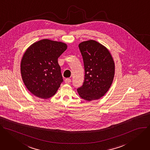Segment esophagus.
Segmentation results:
<instances>
[{"label": "esophagus", "instance_id": "1", "mask_svg": "<svg viewBox=\"0 0 150 150\" xmlns=\"http://www.w3.org/2000/svg\"><path fill=\"white\" fill-rule=\"evenodd\" d=\"M71 81V80L69 78H67V79H65V83H70Z\"/></svg>", "mask_w": 150, "mask_h": 150}]
</instances>
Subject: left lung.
Returning a JSON list of instances; mask_svg holds the SVG:
<instances>
[{
    "label": "left lung",
    "instance_id": "8db88e82",
    "mask_svg": "<svg viewBox=\"0 0 150 150\" xmlns=\"http://www.w3.org/2000/svg\"><path fill=\"white\" fill-rule=\"evenodd\" d=\"M85 67V80L77 89L86 101L97 100L110 88L114 77L115 64L108 49L99 42L89 40L79 45Z\"/></svg>",
    "mask_w": 150,
    "mask_h": 150
}]
</instances>
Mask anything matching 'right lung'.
I'll use <instances>...</instances> for the list:
<instances>
[{"label": "right lung", "mask_w": 150, "mask_h": 150, "mask_svg": "<svg viewBox=\"0 0 150 150\" xmlns=\"http://www.w3.org/2000/svg\"><path fill=\"white\" fill-rule=\"evenodd\" d=\"M67 48L65 43L47 39L27 48L21 61V74L32 94L42 99L55 94L63 81L58 58Z\"/></svg>", "instance_id": "right-lung-1"}]
</instances>
